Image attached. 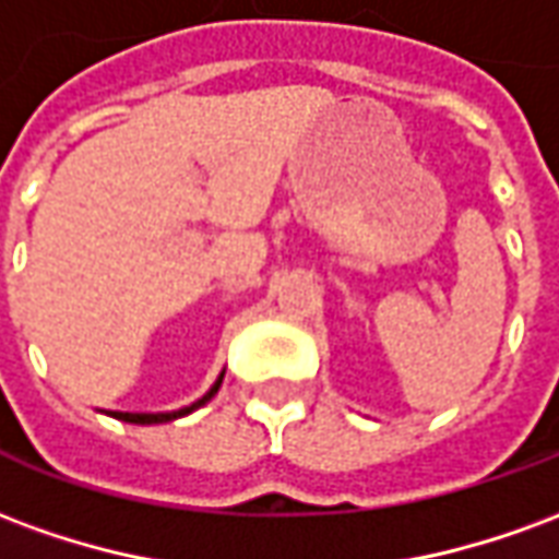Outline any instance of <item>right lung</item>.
Returning <instances> with one entry per match:
<instances>
[{
    "label": "right lung",
    "instance_id": "obj_1",
    "mask_svg": "<svg viewBox=\"0 0 559 559\" xmlns=\"http://www.w3.org/2000/svg\"><path fill=\"white\" fill-rule=\"evenodd\" d=\"M221 380H224V371H221V377L212 383V389H209L203 399H197L194 404H188V407H182V411H170V413H119V411H110V416L114 419H122V421H131V425H160V421H173L179 419V416H188V413H194L197 407H203L206 401L215 399V392L221 389Z\"/></svg>",
    "mask_w": 559,
    "mask_h": 559
}]
</instances>
